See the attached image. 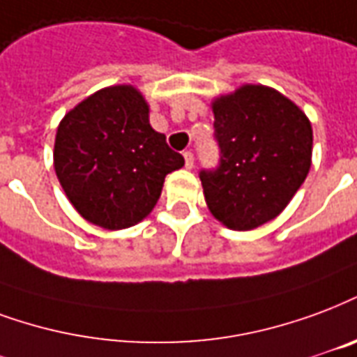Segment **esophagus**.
I'll return each instance as SVG.
<instances>
[{"label":"esophagus","mask_w":357,"mask_h":357,"mask_svg":"<svg viewBox=\"0 0 357 357\" xmlns=\"http://www.w3.org/2000/svg\"><path fill=\"white\" fill-rule=\"evenodd\" d=\"M183 158H185V168H192V165H195V157H192V153L185 151L183 153Z\"/></svg>","instance_id":"obj_1"}]
</instances>
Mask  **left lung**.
I'll use <instances>...</instances> for the list:
<instances>
[{"label": "left lung", "instance_id": "8db88e82", "mask_svg": "<svg viewBox=\"0 0 357 357\" xmlns=\"http://www.w3.org/2000/svg\"><path fill=\"white\" fill-rule=\"evenodd\" d=\"M219 166L200 172L208 210L232 231L284 212L312 162V126L299 105L263 84L212 102Z\"/></svg>", "mask_w": 357, "mask_h": 357}]
</instances>
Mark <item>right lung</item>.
<instances>
[{
    "mask_svg": "<svg viewBox=\"0 0 357 357\" xmlns=\"http://www.w3.org/2000/svg\"><path fill=\"white\" fill-rule=\"evenodd\" d=\"M185 165L149 125V105L132 84L105 86L60 121L54 170L73 208L89 223L119 231L157 204L166 174Z\"/></svg>",
    "mask_w": 357,
    "mask_h": 357,
    "instance_id": "add662e5",
    "label": "right lung"
}]
</instances>
